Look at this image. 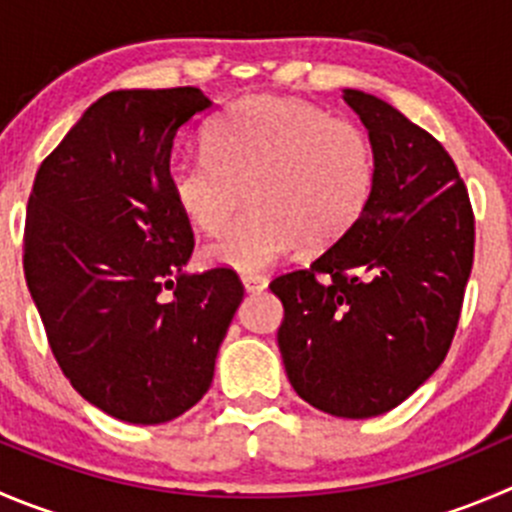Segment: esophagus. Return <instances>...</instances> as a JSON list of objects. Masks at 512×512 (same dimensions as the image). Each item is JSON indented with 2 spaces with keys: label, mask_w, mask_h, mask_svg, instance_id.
<instances>
[{
  "label": "esophagus",
  "mask_w": 512,
  "mask_h": 512,
  "mask_svg": "<svg viewBox=\"0 0 512 512\" xmlns=\"http://www.w3.org/2000/svg\"><path fill=\"white\" fill-rule=\"evenodd\" d=\"M241 284L248 294H256V291H264L269 281H266V276H259V274H243Z\"/></svg>",
  "instance_id": "1"
}]
</instances>
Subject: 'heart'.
<instances>
[{"label":"heart","instance_id":"b5f03b06","mask_svg":"<svg viewBox=\"0 0 512 512\" xmlns=\"http://www.w3.org/2000/svg\"><path fill=\"white\" fill-rule=\"evenodd\" d=\"M377 178L362 128L321 107L259 95L221 115L206 148L178 150L165 165L175 206L196 228L218 233L243 201L251 211L208 243V264L253 274L306 243L342 238L367 208Z\"/></svg>","mask_w":512,"mask_h":512}]
</instances>
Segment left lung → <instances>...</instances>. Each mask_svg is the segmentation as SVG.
<instances>
[{"instance_id":"1","label":"left lung","mask_w":512,"mask_h":512,"mask_svg":"<svg viewBox=\"0 0 512 512\" xmlns=\"http://www.w3.org/2000/svg\"><path fill=\"white\" fill-rule=\"evenodd\" d=\"M367 128L377 178L342 238L271 281L279 349L304 402L347 420L405 402L445 359L475 251L467 188L447 150L389 102L344 90Z\"/></svg>"}]
</instances>
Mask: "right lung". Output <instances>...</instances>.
I'll return each mask as SVG.
<instances>
[{"instance_id": "1", "label": "right lung", "mask_w": 512, "mask_h": 512, "mask_svg": "<svg viewBox=\"0 0 512 512\" xmlns=\"http://www.w3.org/2000/svg\"><path fill=\"white\" fill-rule=\"evenodd\" d=\"M211 105L198 87L107 92L29 193L24 276L52 354L90 405L130 425L175 420L208 392L243 299L231 269L183 271L193 231L165 180L178 128Z\"/></svg>"}]
</instances>
